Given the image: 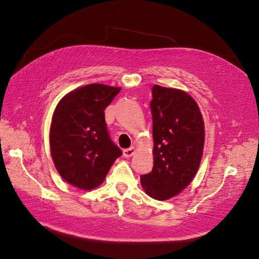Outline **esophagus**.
<instances>
[{"label":"esophagus","mask_w":259,"mask_h":259,"mask_svg":"<svg viewBox=\"0 0 259 259\" xmlns=\"http://www.w3.org/2000/svg\"><path fill=\"white\" fill-rule=\"evenodd\" d=\"M135 151H136L135 148L131 147V148H127V149H125V150H123V155L125 156V158H130V156H132L135 153Z\"/></svg>","instance_id":"esophagus-1"}]
</instances>
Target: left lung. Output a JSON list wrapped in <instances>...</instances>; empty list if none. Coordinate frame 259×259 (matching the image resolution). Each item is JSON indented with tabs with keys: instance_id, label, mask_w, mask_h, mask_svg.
Returning a JSON list of instances; mask_svg holds the SVG:
<instances>
[{
	"instance_id": "obj_1",
	"label": "left lung",
	"mask_w": 259,
	"mask_h": 259,
	"mask_svg": "<svg viewBox=\"0 0 259 259\" xmlns=\"http://www.w3.org/2000/svg\"><path fill=\"white\" fill-rule=\"evenodd\" d=\"M152 97L153 167L140 176V183L149 197L165 201L186 189L197 174L204 149V121L185 91L154 85Z\"/></svg>"
}]
</instances>
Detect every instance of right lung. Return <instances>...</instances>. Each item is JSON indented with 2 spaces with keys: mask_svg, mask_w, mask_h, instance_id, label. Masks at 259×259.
Here are the masks:
<instances>
[{
  "mask_svg": "<svg viewBox=\"0 0 259 259\" xmlns=\"http://www.w3.org/2000/svg\"><path fill=\"white\" fill-rule=\"evenodd\" d=\"M121 88L94 83L68 93L55 108L50 130L52 159L70 185L92 190L104 183L122 154L109 137L105 109Z\"/></svg>",
  "mask_w": 259,
  "mask_h": 259,
  "instance_id": "add662e5",
  "label": "right lung"
}]
</instances>
